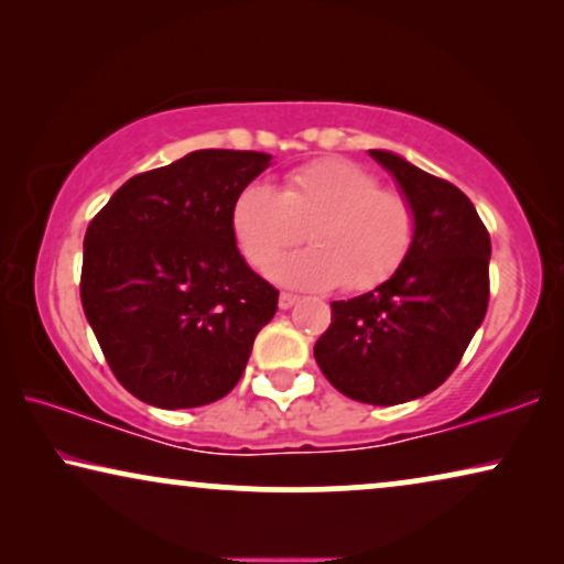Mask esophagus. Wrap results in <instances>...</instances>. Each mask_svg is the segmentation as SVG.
<instances>
[{
	"instance_id": "1",
	"label": "esophagus",
	"mask_w": 564,
	"mask_h": 564,
	"mask_svg": "<svg viewBox=\"0 0 564 564\" xmlns=\"http://www.w3.org/2000/svg\"><path fill=\"white\" fill-rule=\"evenodd\" d=\"M292 305H297V297L290 295V292H282V295H280V311H290Z\"/></svg>"
}]
</instances>
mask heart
Here are the masks:
<instances>
[{"instance_id": "heart-1", "label": "heart", "mask_w": 564, "mask_h": 564, "mask_svg": "<svg viewBox=\"0 0 564 564\" xmlns=\"http://www.w3.org/2000/svg\"><path fill=\"white\" fill-rule=\"evenodd\" d=\"M272 269L295 290L349 292L380 288L403 264L415 236V215L403 195L346 159H321L288 174L280 189L253 182L230 205V234L243 259L267 272L282 251L303 241Z\"/></svg>"}]
</instances>
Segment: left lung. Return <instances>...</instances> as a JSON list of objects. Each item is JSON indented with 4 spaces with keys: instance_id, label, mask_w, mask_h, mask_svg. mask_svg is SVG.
I'll return each instance as SVG.
<instances>
[{
    "instance_id": "8db88e82",
    "label": "left lung",
    "mask_w": 564,
    "mask_h": 564,
    "mask_svg": "<svg viewBox=\"0 0 564 564\" xmlns=\"http://www.w3.org/2000/svg\"><path fill=\"white\" fill-rule=\"evenodd\" d=\"M413 207L408 257L380 288L330 303L315 344L321 372L346 398L400 405L429 395L459 365L488 311L490 236L465 192L398 153L372 149Z\"/></svg>"
}]
</instances>
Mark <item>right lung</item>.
<instances>
[{
  "mask_svg": "<svg viewBox=\"0 0 564 564\" xmlns=\"http://www.w3.org/2000/svg\"><path fill=\"white\" fill-rule=\"evenodd\" d=\"M272 156L203 149L135 174L84 236L82 305L122 388L197 408L241 380L276 292L230 234V205Z\"/></svg>",
  "mask_w": 564,
  "mask_h": 564,
  "instance_id": "right-lung-1",
  "label": "right lung"
}]
</instances>
